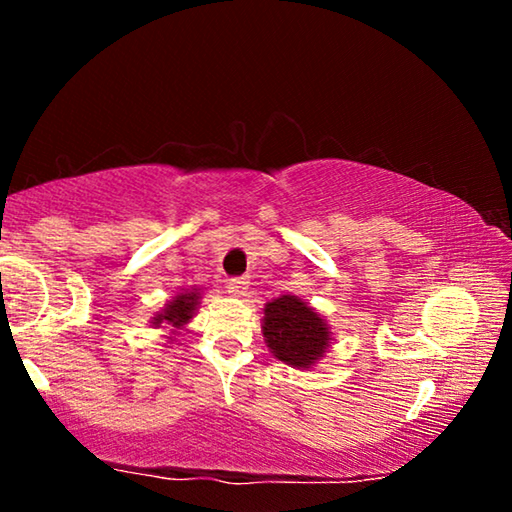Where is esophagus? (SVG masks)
Returning a JSON list of instances; mask_svg holds the SVG:
<instances>
[{"mask_svg": "<svg viewBox=\"0 0 512 512\" xmlns=\"http://www.w3.org/2000/svg\"><path fill=\"white\" fill-rule=\"evenodd\" d=\"M248 277H230V282H228V291L232 293V296H246V291H248Z\"/></svg>", "mask_w": 512, "mask_h": 512, "instance_id": "34e87169", "label": "esophagus"}]
</instances>
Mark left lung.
<instances>
[{"label":"left lung","instance_id":"left-lung-1","mask_svg":"<svg viewBox=\"0 0 512 512\" xmlns=\"http://www.w3.org/2000/svg\"><path fill=\"white\" fill-rule=\"evenodd\" d=\"M262 329L275 357L300 368L311 366L329 341L323 318L296 296H282L268 302Z\"/></svg>","mask_w":512,"mask_h":512}]
</instances>
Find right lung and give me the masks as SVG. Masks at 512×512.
<instances>
[{"mask_svg": "<svg viewBox=\"0 0 512 512\" xmlns=\"http://www.w3.org/2000/svg\"><path fill=\"white\" fill-rule=\"evenodd\" d=\"M196 300H198V293H185V296H176V300H173L171 305L164 309V314H160L155 320H158V323L167 320V323H171L173 327L183 325L189 318H192L194 309H196Z\"/></svg>", "mask_w": 512, "mask_h": 512, "instance_id": "right-lung-1", "label": "right lung"}]
</instances>
